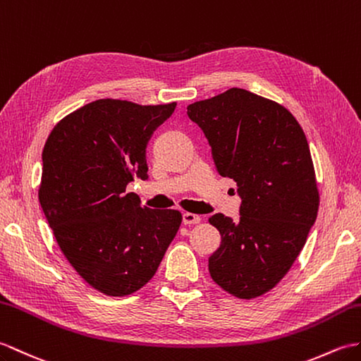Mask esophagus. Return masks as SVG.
I'll return each instance as SVG.
<instances>
[{"mask_svg":"<svg viewBox=\"0 0 361 361\" xmlns=\"http://www.w3.org/2000/svg\"><path fill=\"white\" fill-rule=\"evenodd\" d=\"M200 221H201L200 215L190 214V212L183 214V223H184V224H197V223H200Z\"/></svg>","mask_w":361,"mask_h":361,"instance_id":"34e87169","label":"esophagus"}]
</instances>
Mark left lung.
<instances>
[{
    "label": "left lung",
    "instance_id": "obj_1",
    "mask_svg": "<svg viewBox=\"0 0 361 361\" xmlns=\"http://www.w3.org/2000/svg\"><path fill=\"white\" fill-rule=\"evenodd\" d=\"M188 115L207 138L216 172L237 183L241 198L238 220L209 219L221 235L209 272L238 298L263 295L288 274L317 219L305 132L288 109L238 87L189 104Z\"/></svg>",
    "mask_w": 361,
    "mask_h": 361
}]
</instances>
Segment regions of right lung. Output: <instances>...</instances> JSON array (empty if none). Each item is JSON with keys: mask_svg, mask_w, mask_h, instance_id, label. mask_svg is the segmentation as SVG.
Wrapping results in <instances>:
<instances>
[{"mask_svg": "<svg viewBox=\"0 0 361 361\" xmlns=\"http://www.w3.org/2000/svg\"><path fill=\"white\" fill-rule=\"evenodd\" d=\"M175 103L97 99L58 123L43 149L39 203L58 246L106 295H129L152 279L181 214L142 207L126 188L147 180L146 147Z\"/></svg>", "mask_w": 361, "mask_h": 361, "instance_id": "obj_1", "label": "right lung"}]
</instances>
